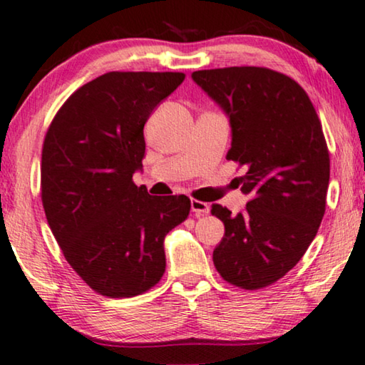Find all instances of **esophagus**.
<instances>
[{"label":"esophagus","mask_w":365,"mask_h":365,"mask_svg":"<svg viewBox=\"0 0 365 365\" xmlns=\"http://www.w3.org/2000/svg\"><path fill=\"white\" fill-rule=\"evenodd\" d=\"M191 209H192V212L197 215V217L209 214V210H210L207 202H202V200H197V199H191Z\"/></svg>","instance_id":"1"}]
</instances>
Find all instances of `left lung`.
<instances>
[{"instance_id": "left-lung-1", "label": "left lung", "mask_w": 365, "mask_h": 365, "mask_svg": "<svg viewBox=\"0 0 365 365\" xmlns=\"http://www.w3.org/2000/svg\"><path fill=\"white\" fill-rule=\"evenodd\" d=\"M192 81L224 110L232 128L227 160L245 166L244 212L220 204L212 215L225 234L212 260L227 283L260 289L301 260L318 234L329 186V151L308 93L267 67L192 72Z\"/></svg>"}]
</instances>
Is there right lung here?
Masks as SVG:
<instances>
[{"label":"right lung","mask_w":365,"mask_h":365,"mask_svg":"<svg viewBox=\"0 0 365 365\" xmlns=\"http://www.w3.org/2000/svg\"><path fill=\"white\" fill-rule=\"evenodd\" d=\"M181 72H108L77 88L42 145L41 197L68 265L98 294L131 298L166 270L165 237L187 219V195H150L145 123Z\"/></svg>","instance_id":"1"}]
</instances>
